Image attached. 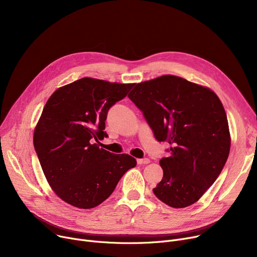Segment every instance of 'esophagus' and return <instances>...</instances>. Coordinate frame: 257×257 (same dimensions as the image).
I'll list each match as a JSON object with an SVG mask.
<instances>
[{"mask_svg": "<svg viewBox=\"0 0 257 257\" xmlns=\"http://www.w3.org/2000/svg\"><path fill=\"white\" fill-rule=\"evenodd\" d=\"M150 163L149 158H143V159H138V164L139 165H148Z\"/></svg>", "mask_w": 257, "mask_h": 257, "instance_id": "esophagus-1", "label": "esophagus"}]
</instances>
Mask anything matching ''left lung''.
<instances>
[{
    "instance_id": "obj_1",
    "label": "left lung",
    "mask_w": 257,
    "mask_h": 257,
    "mask_svg": "<svg viewBox=\"0 0 257 257\" xmlns=\"http://www.w3.org/2000/svg\"><path fill=\"white\" fill-rule=\"evenodd\" d=\"M129 99L143 112L170 155L159 164L164 177L153 188L167 205L183 208L197 202L217 180L230 151L224 107L211 89L166 75L136 84Z\"/></svg>"
}]
</instances>
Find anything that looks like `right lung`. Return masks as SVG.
Instances as JSON below:
<instances>
[{
	"instance_id": "obj_1",
	"label": "right lung",
	"mask_w": 257,
	"mask_h": 257,
	"mask_svg": "<svg viewBox=\"0 0 257 257\" xmlns=\"http://www.w3.org/2000/svg\"><path fill=\"white\" fill-rule=\"evenodd\" d=\"M133 85L82 78L54 91L46 103L34 130V149L50 186L66 203L98 206L137 166L132 156L94 143L108 137L107 112Z\"/></svg>"
}]
</instances>
